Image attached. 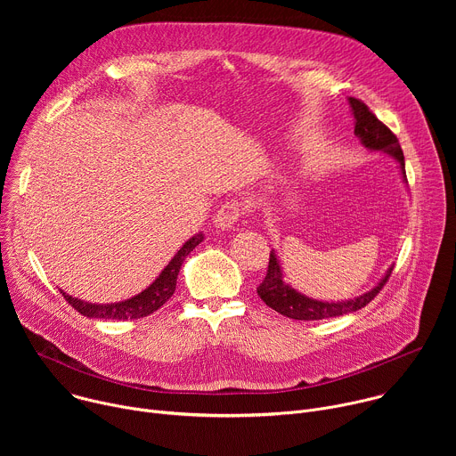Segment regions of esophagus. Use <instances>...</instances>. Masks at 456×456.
Returning a JSON list of instances; mask_svg holds the SVG:
<instances>
[{
	"instance_id": "1",
	"label": "esophagus",
	"mask_w": 456,
	"mask_h": 456,
	"mask_svg": "<svg viewBox=\"0 0 456 456\" xmlns=\"http://www.w3.org/2000/svg\"><path fill=\"white\" fill-rule=\"evenodd\" d=\"M241 211H243V204L238 202V200H231V202H225L216 216H215V225L216 229H222V231H227V229H232L234 222L241 216Z\"/></svg>"
}]
</instances>
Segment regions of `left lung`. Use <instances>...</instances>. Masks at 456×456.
<instances>
[{
	"label": "left lung",
	"mask_w": 456,
	"mask_h": 456,
	"mask_svg": "<svg viewBox=\"0 0 456 456\" xmlns=\"http://www.w3.org/2000/svg\"><path fill=\"white\" fill-rule=\"evenodd\" d=\"M348 102L352 106L354 117H355L354 132L361 139L364 148H368L371 151H384L387 155H392L394 159H397V162L401 164V173L406 180L404 153L401 150V144H399V139L395 137V134L386 124H382L361 99L350 97ZM392 271H394V267H389L386 276L379 281V285L373 287L371 290H368L366 294L348 299V301L329 303V301L312 299V297L294 290L289 283H285L283 271H281V265L276 257V252L271 250L267 276L262 283H259V287L256 290H257V296L265 301L267 306H271L273 310L280 312L285 317L299 319V321H317V319L345 315V314L357 312V310L364 308L382 290V287L386 285L389 276H392Z\"/></svg>",
	"instance_id": "1"
}]
</instances>
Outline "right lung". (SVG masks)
I'll return each instance as SVG.
<instances>
[{
  "instance_id": "right-lung-1",
  "label": "right lung",
  "mask_w": 456,
  "mask_h": 456,
  "mask_svg": "<svg viewBox=\"0 0 456 456\" xmlns=\"http://www.w3.org/2000/svg\"><path fill=\"white\" fill-rule=\"evenodd\" d=\"M202 240H204V234H194L192 238H189L182 245V248L173 256L167 267L159 274V278L146 290H142L141 294H137L132 299L110 303V305H95V303H86L77 297H72L69 294H64L62 290H61V294L64 296V299L69 301V305H72L79 314H83L86 317L117 319V321L146 317V315L153 314L155 310H159L173 296V292L176 289V278H178V273H180V267L183 264L185 256Z\"/></svg>"
}]
</instances>
